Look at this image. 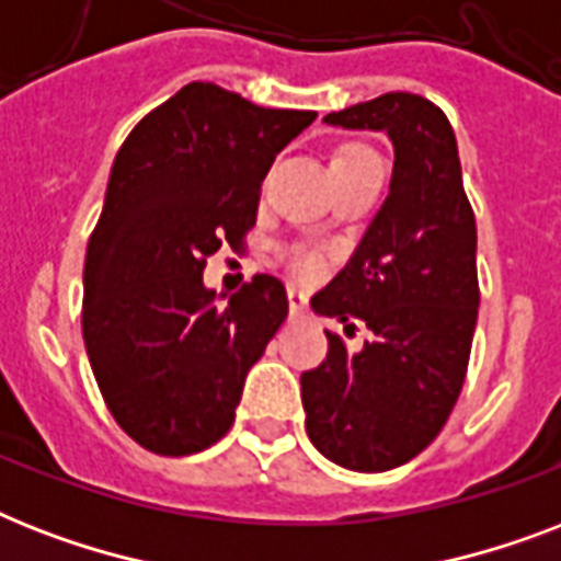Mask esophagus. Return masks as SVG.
<instances>
[{
  "label": "esophagus",
  "mask_w": 561,
  "mask_h": 561,
  "mask_svg": "<svg viewBox=\"0 0 561 561\" xmlns=\"http://www.w3.org/2000/svg\"><path fill=\"white\" fill-rule=\"evenodd\" d=\"M288 306H290V317H294V320L306 317V297H302V290H297V288L288 290Z\"/></svg>",
  "instance_id": "1"
}]
</instances>
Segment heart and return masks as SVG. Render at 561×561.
<instances>
[{
	"instance_id": "1",
	"label": "heart",
	"mask_w": 561,
	"mask_h": 561,
	"mask_svg": "<svg viewBox=\"0 0 561 561\" xmlns=\"http://www.w3.org/2000/svg\"><path fill=\"white\" fill-rule=\"evenodd\" d=\"M360 151H367V148L346 145V148H341V151L334 153V160H337V157H352V153H360ZM290 267H294V273H297L302 282H314L317 276L323 273V262H320V255L314 253H297L294 259H290Z\"/></svg>"
}]
</instances>
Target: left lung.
Instances as JSON below:
<instances>
[{
    "instance_id": "1",
    "label": "left lung",
    "mask_w": 561,
    "mask_h": 561,
    "mask_svg": "<svg viewBox=\"0 0 561 561\" xmlns=\"http://www.w3.org/2000/svg\"><path fill=\"white\" fill-rule=\"evenodd\" d=\"M329 125L383 130L396 148L390 194L350 264L311 306L334 332L329 355L302 373L314 448L352 471H387L434 443L460 399L478 323V227L462 188L457 136L443 110L413 92H387L325 116Z\"/></svg>"
}]
</instances>
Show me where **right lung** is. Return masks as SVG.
Here are the masks:
<instances>
[{"mask_svg":"<svg viewBox=\"0 0 561 561\" xmlns=\"http://www.w3.org/2000/svg\"><path fill=\"white\" fill-rule=\"evenodd\" d=\"M314 118L194 81L118 148L87 244L81 325L110 413L148 451L197 454L236 422L288 294L259 273L218 306L203 267L220 247L244 250L264 174Z\"/></svg>","mask_w":561,"mask_h":561,"instance_id":"add662e5","label":"right lung"}]
</instances>
